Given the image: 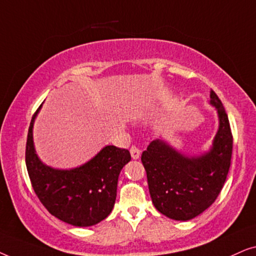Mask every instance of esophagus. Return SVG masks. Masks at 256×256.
I'll use <instances>...</instances> for the list:
<instances>
[{
    "label": "esophagus",
    "instance_id": "obj_1",
    "mask_svg": "<svg viewBox=\"0 0 256 256\" xmlns=\"http://www.w3.org/2000/svg\"><path fill=\"white\" fill-rule=\"evenodd\" d=\"M130 155L132 157V160H138L140 156H141V150H140L138 146H132Z\"/></svg>",
    "mask_w": 256,
    "mask_h": 256
}]
</instances>
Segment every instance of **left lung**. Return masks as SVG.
Instances as JSON below:
<instances>
[{
	"label": "left lung",
	"instance_id": "left-lung-1",
	"mask_svg": "<svg viewBox=\"0 0 256 256\" xmlns=\"http://www.w3.org/2000/svg\"><path fill=\"white\" fill-rule=\"evenodd\" d=\"M210 104L216 108L219 127L208 150L185 155L160 138L142 152L154 206L170 219L186 222L204 212L219 196L228 174L233 148L228 116L213 90Z\"/></svg>",
	"mask_w": 256,
	"mask_h": 256
}]
</instances>
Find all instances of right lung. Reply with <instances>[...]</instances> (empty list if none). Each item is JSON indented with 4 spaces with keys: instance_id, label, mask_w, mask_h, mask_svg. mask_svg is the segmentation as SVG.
I'll list each match as a JSON object with an SVG mask.
<instances>
[{
    "instance_id": "1",
    "label": "right lung",
    "mask_w": 256,
    "mask_h": 256,
    "mask_svg": "<svg viewBox=\"0 0 256 256\" xmlns=\"http://www.w3.org/2000/svg\"><path fill=\"white\" fill-rule=\"evenodd\" d=\"M43 104L30 122L26 163L31 184L45 208L62 222L88 227L102 222L114 208L118 180L130 160L127 149L106 146L82 166L56 169L42 162L34 143V124Z\"/></svg>"
}]
</instances>
